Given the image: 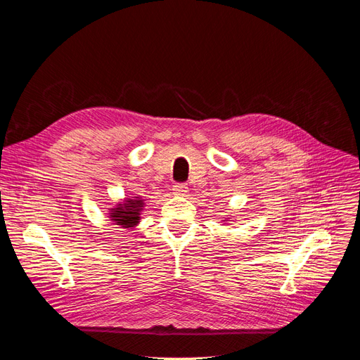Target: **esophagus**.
I'll list each match as a JSON object with an SVG mask.
<instances>
[{"label": "esophagus", "instance_id": "1", "mask_svg": "<svg viewBox=\"0 0 360 360\" xmlns=\"http://www.w3.org/2000/svg\"><path fill=\"white\" fill-rule=\"evenodd\" d=\"M172 192H174V195H180V197H184V195L188 193V184L176 183L172 186Z\"/></svg>", "mask_w": 360, "mask_h": 360}]
</instances>
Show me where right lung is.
<instances>
[{
  "label": "right lung",
  "mask_w": 360,
  "mask_h": 360,
  "mask_svg": "<svg viewBox=\"0 0 360 360\" xmlns=\"http://www.w3.org/2000/svg\"><path fill=\"white\" fill-rule=\"evenodd\" d=\"M144 200L141 198H127L123 204H118L115 209H111V221H115L117 225L123 228H132L139 222V212L143 210Z\"/></svg>",
  "instance_id": "add662e5"
}]
</instances>
